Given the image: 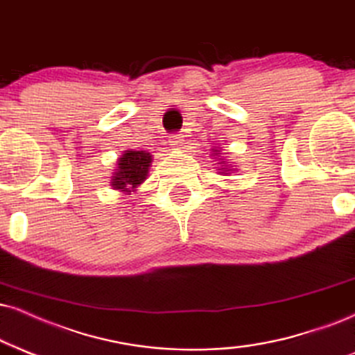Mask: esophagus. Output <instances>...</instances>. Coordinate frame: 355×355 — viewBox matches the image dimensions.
I'll list each match as a JSON object with an SVG mask.
<instances>
[{
	"mask_svg": "<svg viewBox=\"0 0 355 355\" xmlns=\"http://www.w3.org/2000/svg\"><path fill=\"white\" fill-rule=\"evenodd\" d=\"M182 141H184V139H182V137L179 133L169 135V143H171V146H173V148L182 146Z\"/></svg>",
	"mask_w": 355,
	"mask_h": 355,
	"instance_id": "1",
	"label": "esophagus"
}]
</instances>
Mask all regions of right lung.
Here are the masks:
<instances>
[{
	"instance_id": "obj_1",
	"label": "right lung",
	"mask_w": 355,
	"mask_h": 355,
	"mask_svg": "<svg viewBox=\"0 0 355 355\" xmlns=\"http://www.w3.org/2000/svg\"><path fill=\"white\" fill-rule=\"evenodd\" d=\"M151 164V155L144 151H126L118 161V171L112 179L113 189L135 187L146 179Z\"/></svg>"
}]
</instances>
